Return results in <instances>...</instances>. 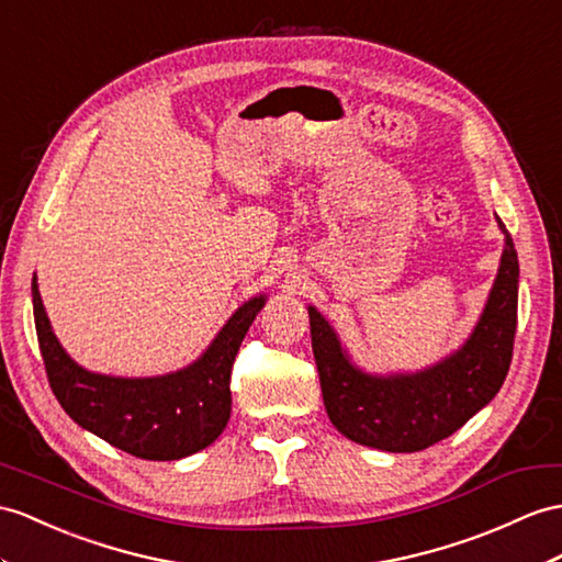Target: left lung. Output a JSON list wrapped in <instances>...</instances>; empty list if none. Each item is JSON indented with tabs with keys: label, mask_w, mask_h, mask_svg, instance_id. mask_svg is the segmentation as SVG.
<instances>
[{
	"label": "left lung",
	"mask_w": 562,
	"mask_h": 562,
	"mask_svg": "<svg viewBox=\"0 0 562 562\" xmlns=\"http://www.w3.org/2000/svg\"><path fill=\"white\" fill-rule=\"evenodd\" d=\"M496 222L505 245L479 322L458 350L427 369L364 372L324 314L307 307L324 407L346 439L389 453H415L448 439L494 401L513 360L519 283L515 243L498 216Z\"/></svg>",
	"instance_id": "1"
}]
</instances>
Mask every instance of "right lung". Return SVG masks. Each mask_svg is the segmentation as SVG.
<instances>
[{
	"instance_id": "obj_1",
	"label": "right lung",
	"mask_w": 562,
	"mask_h": 562,
	"mask_svg": "<svg viewBox=\"0 0 562 562\" xmlns=\"http://www.w3.org/2000/svg\"><path fill=\"white\" fill-rule=\"evenodd\" d=\"M267 295L231 314L195 362L161 376H109L90 372L54 336L33 279V314L52 393L78 427L143 460H181L207 448L231 417V367Z\"/></svg>"
}]
</instances>
